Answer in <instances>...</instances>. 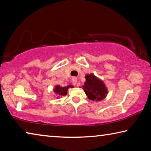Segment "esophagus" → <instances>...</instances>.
<instances>
[{
    "mask_svg": "<svg viewBox=\"0 0 151 151\" xmlns=\"http://www.w3.org/2000/svg\"><path fill=\"white\" fill-rule=\"evenodd\" d=\"M72 82H73V83L74 84V85H76V83H77V78H76V77H73L72 78Z\"/></svg>",
    "mask_w": 151,
    "mask_h": 151,
    "instance_id": "1",
    "label": "esophagus"
}]
</instances>
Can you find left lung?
Here are the masks:
<instances>
[{"label":"left lung","mask_w":151,"mask_h":151,"mask_svg":"<svg viewBox=\"0 0 151 151\" xmlns=\"http://www.w3.org/2000/svg\"><path fill=\"white\" fill-rule=\"evenodd\" d=\"M85 78L86 82L83 87L90 100L99 101L105 98L107 94V89L103 82L99 80L92 74L86 75Z\"/></svg>","instance_id":"1"}]
</instances>
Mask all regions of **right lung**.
Returning <instances> with one entry per match:
<instances>
[{"instance_id":"add662e5","label":"right lung","mask_w":151,"mask_h":151,"mask_svg":"<svg viewBox=\"0 0 151 151\" xmlns=\"http://www.w3.org/2000/svg\"><path fill=\"white\" fill-rule=\"evenodd\" d=\"M70 87V88H73V85H69L66 86H57L55 88V93L56 94H57V95L58 96H64V95H66V94H67V91H68V88Z\"/></svg>"}]
</instances>
